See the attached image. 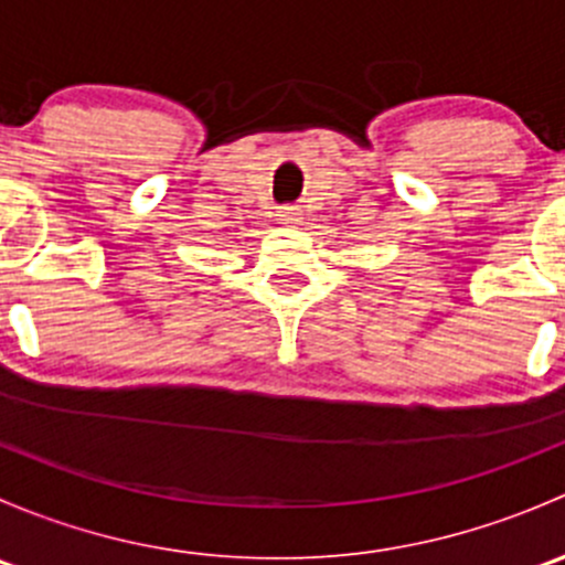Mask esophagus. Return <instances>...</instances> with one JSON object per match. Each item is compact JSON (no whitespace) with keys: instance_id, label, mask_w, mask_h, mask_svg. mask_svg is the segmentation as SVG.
Masks as SVG:
<instances>
[{"instance_id":"esophagus-1","label":"esophagus","mask_w":565,"mask_h":565,"mask_svg":"<svg viewBox=\"0 0 565 565\" xmlns=\"http://www.w3.org/2000/svg\"><path fill=\"white\" fill-rule=\"evenodd\" d=\"M298 207H292V204H287V207L278 210V221H284V224H295L298 221Z\"/></svg>"}]
</instances>
